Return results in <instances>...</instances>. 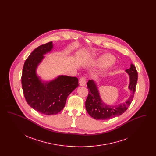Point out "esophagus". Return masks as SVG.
<instances>
[{
    "mask_svg": "<svg viewBox=\"0 0 156 156\" xmlns=\"http://www.w3.org/2000/svg\"><path fill=\"white\" fill-rule=\"evenodd\" d=\"M79 84L80 86H85L86 85V79L84 77H82L79 80Z\"/></svg>",
    "mask_w": 156,
    "mask_h": 156,
    "instance_id": "34e87169",
    "label": "esophagus"
}]
</instances>
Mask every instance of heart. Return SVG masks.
Returning a JSON list of instances; mask_svg holds the SVG:
<instances>
[{
  "mask_svg": "<svg viewBox=\"0 0 156 156\" xmlns=\"http://www.w3.org/2000/svg\"><path fill=\"white\" fill-rule=\"evenodd\" d=\"M115 61V58L109 54H106L101 55L100 57L97 59V64L100 66H106L107 67L110 66Z\"/></svg>",
  "mask_w": 156,
  "mask_h": 156,
  "instance_id": "b5f03b06",
  "label": "heart"
}]
</instances>
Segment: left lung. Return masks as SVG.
I'll list each match as a JSON object with an SVG mask.
<instances>
[{
	"mask_svg": "<svg viewBox=\"0 0 156 156\" xmlns=\"http://www.w3.org/2000/svg\"><path fill=\"white\" fill-rule=\"evenodd\" d=\"M129 76L128 88L130 90V95L125 102L118 105H111L104 103L100 96L96 82L89 80L87 82L88 96L85 102V108L89 115L97 120H108L118 116L123 113L130 106L136 91L138 74L136 67L130 64L129 69L125 70Z\"/></svg>",
	"mask_w": 156,
	"mask_h": 156,
	"instance_id": "1",
	"label": "left lung"
}]
</instances>
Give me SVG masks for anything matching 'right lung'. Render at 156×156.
I'll return each instance as SVG.
<instances>
[{
	"label": "right lung",
	"instance_id": "obj_1",
	"mask_svg": "<svg viewBox=\"0 0 156 156\" xmlns=\"http://www.w3.org/2000/svg\"><path fill=\"white\" fill-rule=\"evenodd\" d=\"M52 41L36 48L26 59L22 75V85L26 102L35 111L46 115H56L65 106L67 97L78 87L76 77L60 75L50 81H43L37 69L51 52Z\"/></svg>",
	"mask_w": 156,
	"mask_h": 156
}]
</instances>
